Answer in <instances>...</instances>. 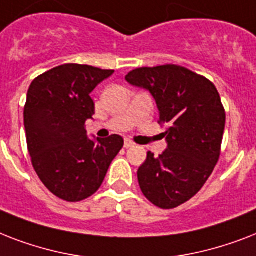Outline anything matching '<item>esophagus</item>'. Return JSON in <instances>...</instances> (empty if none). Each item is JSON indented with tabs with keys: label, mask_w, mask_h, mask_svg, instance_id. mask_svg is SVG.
Instances as JSON below:
<instances>
[{
	"label": "esophagus",
	"mask_w": 256,
	"mask_h": 256,
	"mask_svg": "<svg viewBox=\"0 0 256 256\" xmlns=\"http://www.w3.org/2000/svg\"><path fill=\"white\" fill-rule=\"evenodd\" d=\"M134 146H136V144H134V142H132L130 140H124V148H134Z\"/></svg>",
	"instance_id": "obj_1"
}]
</instances>
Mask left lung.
Segmentation results:
<instances>
[{
    "label": "left lung",
    "mask_w": 256,
    "mask_h": 256,
    "mask_svg": "<svg viewBox=\"0 0 256 256\" xmlns=\"http://www.w3.org/2000/svg\"><path fill=\"white\" fill-rule=\"evenodd\" d=\"M156 100L168 148L152 152L138 168L144 195L160 208L191 199L206 183L219 160L226 114L219 92L207 78L175 65L140 68L124 77Z\"/></svg>",
    "instance_id": "left-lung-1"
}]
</instances>
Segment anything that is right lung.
<instances>
[{
	"instance_id": "add662e5",
	"label": "right lung",
	"mask_w": 256,
	"mask_h": 256,
	"mask_svg": "<svg viewBox=\"0 0 256 256\" xmlns=\"http://www.w3.org/2000/svg\"><path fill=\"white\" fill-rule=\"evenodd\" d=\"M114 73L66 64L32 82L25 110L26 142L33 168L49 191L68 202L92 196L124 146L120 136L88 138L94 114L92 92Z\"/></svg>"
}]
</instances>
